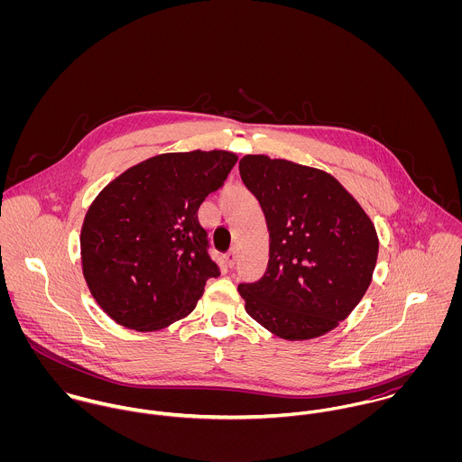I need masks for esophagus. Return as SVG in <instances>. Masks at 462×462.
Listing matches in <instances>:
<instances>
[{"mask_svg": "<svg viewBox=\"0 0 462 462\" xmlns=\"http://www.w3.org/2000/svg\"><path fill=\"white\" fill-rule=\"evenodd\" d=\"M226 260H227V264L233 268L236 262H238V253H236V249H231L227 254H226Z\"/></svg>", "mask_w": 462, "mask_h": 462, "instance_id": "obj_1", "label": "esophagus"}]
</instances>
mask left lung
<instances>
[{"mask_svg":"<svg viewBox=\"0 0 462 462\" xmlns=\"http://www.w3.org/2000/svg\"><path fill=\"white\" fill-rule=\"evenodd\" d=\"M238 167L270 235L263 275L238 284L245 311L291 341L334 329L370 286L379 254L372 220L319 169L263 154L244 156Z\"/></svg>","mask_w":462,"mask_h":462,"instance_id":"8db88e82","label":"left lung"}]
</instances>
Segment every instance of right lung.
Listing matches in <instances>:
<instances>
[{
    "label": "right lung",
    "mask_w": 462,
    "mask_h": 462,
    "mask_svg": "<svg viewBox=\"0 0 462 462\" xmlns=\"http://www.w3.org/2000/svg\"><path fill=\"white\" fill-rule=\"evenodd\" d=\"M238 156L192 151L152 156L114 180L81 227V264L103 311L134 330H158L194 311L220 275L198 209L222 189Z\"/></svg>",
    "instance_id": "1"
}]
</instances>
